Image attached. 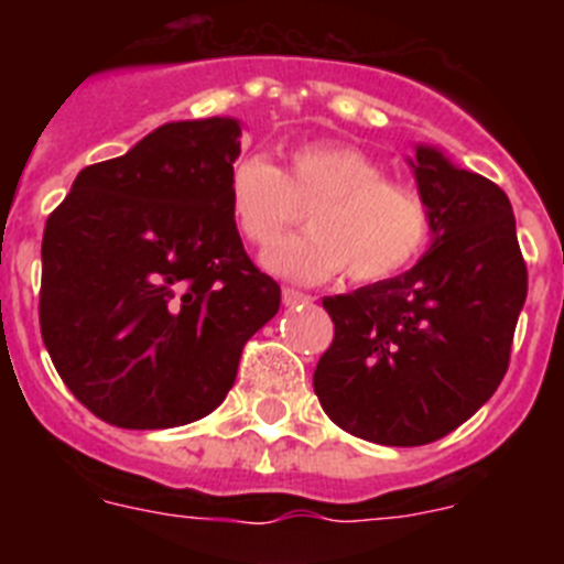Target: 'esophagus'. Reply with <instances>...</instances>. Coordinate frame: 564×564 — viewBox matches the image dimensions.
I'll list each match as a JSON object with an SVG mask.
<instances>
[{"instance_id":"1","label":"esophagus","mask_w":564,"mask_h":564,"mask_svg":"<svg viewBox=\"0 0 564 564\" xmlns=\"http://www.w3.org/2000/svg\"><path fill=\"white\" fill-rule=\"evenodd\" d=\"M282 302H285V307H299V305H311L313 296L311 293L296 291V288H285V291H282Z\"/></svg>"}]
</instances>
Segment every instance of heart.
I'll use <instances>...</instances> for the list:
<instances>
[{
  "instance_id": "obj_1",
  "label": "heart",
  "mask_w": 564,
  "mask_h": 564,
  "mask_svg": "<svg viewBox=\"0 0 564 564\" xmlns=\"http://www.w3.org/2000/svg\"><path fill=\"white\" fill-rule=\"evenodd\" d=\"M226 203L239 237L268 248L314 208L311 235L283 240L265 268L293 282H325L347 268L381 282L415 265L432 239V206L415 186L390 181L376 158L350 143H302L285 169L246 154L228 172Z\"/></svg>"
}]
</instances>
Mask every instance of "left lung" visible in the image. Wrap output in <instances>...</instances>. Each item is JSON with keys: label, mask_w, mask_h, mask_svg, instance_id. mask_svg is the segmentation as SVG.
I'll return each mask as SVG.
<instances>
[{"label": "left lung", "mask_w": 564, "mask_h": 564, "mask_svg": "<svg viewBox=\"0 0 564 564\" xmlns=\"http://www.w3.org/2000/svg\"><path fill=\"white\" fill-rule=\"evenodd\" d=\"M435 242L401 276L325 296L333 344L313 372L336 426L381 446L441 441L495 395L528 271L506 192L417 147Z\"/></svg>", "instance_id": "left-lung-1"}]
</instances>
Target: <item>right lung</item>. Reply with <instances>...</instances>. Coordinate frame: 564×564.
<instances>
[{
    "mask_svg": "<svg viewBox=\"0 0 564 564\" xmlns=\"http://www.w3.org/2000/svg\"><path fill=\"white\" fill-rule=\"evenodd\" d=\"M234 118L154 129L82 169L44 223L39 325L67 390L121 430H169L226 401L279 285L226 203Z\"/></svg>",
    "mask_w": 564,
    "mask_h": 564,
    "instance_id": "right-lung-1",
    "label": "right lung"
}]
</instances>
